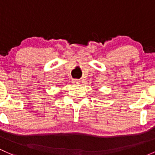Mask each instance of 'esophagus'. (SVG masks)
Segmentation results:
<instances>
[{"instance_id": "1", "label": "esophagus", "mask_w": 155, "mask_h": 155, "mask_svg": "<svg viewBox=\"0 0 155 155\" xmlns=\"http://www.w3.org/2000/svg\"><path fill=\"white\" fill-rule=\"evenodd\" d=\"M72 83L74 84H80V81L78 79H73Z\"/></svg>"}]
</instances>
